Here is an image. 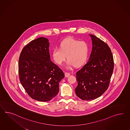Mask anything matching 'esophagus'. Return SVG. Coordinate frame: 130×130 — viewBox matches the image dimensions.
<instances>
[{"label":"esophagus","mask_w":130,"mask_h":130,"mask_svg":"<svg viewBox=\"0 0 130 130\" xmlns=\"http://www.w3.org/2000/svg\"><path fill=\"white\" fill-rule=\"evenodd\" d=\"M64 75L66 77H68L70 75V74L68 73H67V72H65L64 73Z\"/></svg>","instance_id":"obj_1"}]
</instances>
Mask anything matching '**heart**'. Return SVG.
<instances>
[{
	"label": "heart",
	"instance_id": "b5f03b06",
	"mask_svg": "<svg viewBox=\"0 0 130 130\" xmlns=\"http://www.w3.org/2000/svg\"><path fill=\"white\" fill-rule=\"evenodd\" d=\"M90 47L88 44L69 37L62 40L59 44V48H55L52 51L54 61L61 65L66 59V68H70L73 66L79 67L85 63L89 56Z\"/></svg>",
	"mask_w": 130,
	"mask_h": 130
}]
</instances>
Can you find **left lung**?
Segmentation results:
<instances>
[{
  "mask_svg": "<svg viewBox=\"0 0 130 130\" xmlns=\"http://www.w3.org/2000/svg\"><path fill=\"white\" fill-rule=\"evenodd\" d=\"M92 48L89 61L76 73L77 96L83 100H93L108 89L113 72V59L110 47L99 38L89 34Z\"/></svg>",
  "mask_w": 130,
  "mask_h": 130,
  "instance_id": "obj_1",
  "label": "left lung"
}]
</instances>
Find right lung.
<instances>
[{
    "instance_id": "1",
    "label": "right lung",
    "mask_w": 130,
    "mask_h": 130,
    "mask_svg": "<svg viewBox=\"0 0 130 130\" xmlns=\"http://www.w3.org/2000/svg\"><path fill=\"white\" fill-rule=\"evenodd\" d=\"M50 42L40 37L24 47L18 68L20 82L32 99L41 102L51 100L59 91V83L64 75L50 59Z\"/></svg>"
}]
</instances>
